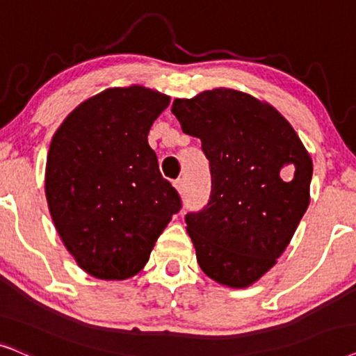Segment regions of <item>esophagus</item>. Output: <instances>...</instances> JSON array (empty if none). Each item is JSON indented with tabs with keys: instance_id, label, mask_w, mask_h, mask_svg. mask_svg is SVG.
Instances as JSON below:
<instances>
[{
	"instance_id": "1",
	"label": "esophagus",
	"mask_w": 356,
	"mask_h": 356,
	"mask_svg": "<svg viewBox=\"0 0 356 356\" xmlns=\"http://www.w3.org/2000/svg\"><path fill=\"white\" fill-rule=\"evenodd\" d=\"M174 187L177 188L179 192H184V187H186V182H184V179H182V177L177 179V181L174 182Z\"/></svg>"
}]
</instances>
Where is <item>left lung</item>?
<instances>
[{
    "label": "left lung",
    "mask_w": 356,
    "mask_h": 356,
    "mask_svg": "<svg viewBox=\"0 0 356 356\" xmlns=\"http://www.w3.org/2000/svg\"><path fill=\"white\" fill-rule=\"evenodd\" d=\"M170 111L210 161V200L186 215L197 262L221 285H252L277 264L307 210L311 156L277 108L245 92L203 91L175 99Z\"/></svg>",
    "instance_id": "1"
}]
</instances>
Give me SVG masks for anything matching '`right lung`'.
<instances>
[{
    "label": "right lung",
    "instance_id": "add662e5",
    "mask_svg": "<svg viewBox=\"0 0 356 356\" xmlns=\"http://www.w3.org/2000/svg\"><path fill=\"white\" fill-rule=\"evenodd\" d=\"M169 96L111 88L79 104L58 127L45 168V195L65 248L84 272L125 280L148 262L181 197L148 145Z\"/></svg>",
    "mask_w": 356,
    "mask_h": 356
}]
</instances>
